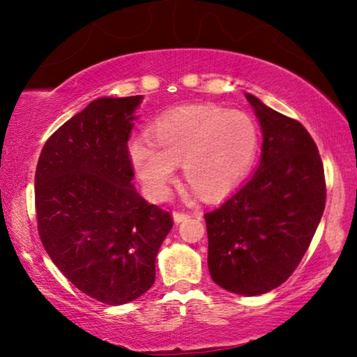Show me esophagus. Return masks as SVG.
Wrapping results in <instances>:
<instances>
[{"label": "esophagus", "mask_w": 357, "mask_h": 357, "mask_svg": "<svg viewBox=\"0 0 357 357\" xmlns=\"http://www.w3.org/2000/svg\"><path fill=\"white\" fill-rule=\"evenodd\" d=\"M190 217V214L189 213H179V211H174L173 213V220L176 222V223H179V222H183V220H187Z\"/></svg>", "instance_id": "obj_1"}]
</instances>
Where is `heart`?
<instances>
[{"instance_id": "heart-1", "label": "heart", "mask_w": 357, "mask_h": 357, "mask_svg": "<svg viewBox=\"0 0 357 357\" xmlns=\"http://www.w3.org/2000/svg\"><path fill=\"white\" fill-rule=\"evenodd\" d=\"M149 137L132 142L129 157L151 200L167 197L181 162L185 183L198 197H227L250 172L259 148L255 119L217 105L167 112L151 126Z\"/></svg>"}]
</instances>
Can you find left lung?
I'll return each instance as SVG.
<instances>
[{"label": "left lung", "instance_id": "left-lung-1", "mask_svg": "<svg viewBox=\"0 0 357 357\" xmlns=\"http://www.w3.org/2000/svg\"><path fill=\"white\" fill-rule=\"evenodd\" d=\"M263 132L257 172L219 208L204 214L211 279L227 291L258 296L298 268L321 220V157L299 121L245 94Z\"/></svg>", "mask_w": 357, "mask_h": 357}]
</instances>
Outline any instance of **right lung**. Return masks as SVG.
<instances>
[{"label":"right lung","instance_id":"add662e5","mask_svg":"<svg viewBox=\"0 0 357 357\" xmlns=\"http://www.w3.org/2000/svg\"><path fill=\"white\" fill-rule=\"evenodd\" d=\"M142 96L99 98L48 138L36 168L42 244L72 285L121 305L153 287L170 213L135 190L128 140Z\"/></svg>","mask_w":357,"mask_h":357}]
</instances>
